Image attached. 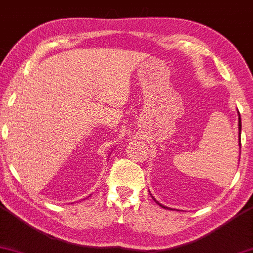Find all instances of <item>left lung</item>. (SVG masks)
Masks as SVG:
<instances>
[{
    "mask_svg": "<svg viewBox=\"0 0 253 253\" xmlns=\"http://www.w3.org/2000/svg\"><path fill=\"white\" fill-rule=\"evenodd\" d=\"M238 129H239V149H240V133H242V119H240V114H239V112H238ZM239 156H240V152H239ZM152 196V195H151ZM152 199L155 200V201L158 203L159 206H161V207H163V208H165V210H171V208H169V207H165L164 205H162V203H159L158 201H157V200L155 199V197L152 196Z\"/></svg>",
    "mask_w": 253,
    "mask_h": 253,
    "instance_id": "left-lung-1",
    "label": "left lung"
}]
</instances>
